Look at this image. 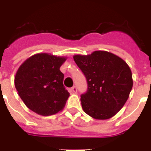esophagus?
<instances>
[{"mask_svg":"<svg viewBox=\"0 0 151 151\" xmlns=\"http://www.w3.org/2000/svg\"><path fill=\"white\" fill-rule=\"evenodd\" d=\"M70 91H71V92H73V93H76L77 92L76 87V86H73V87L70 89Z\"/></svg>","mask_w":151,"mask_h":151,"instance_id":"esophagus-1","label":"esophagus"}]
</instances>
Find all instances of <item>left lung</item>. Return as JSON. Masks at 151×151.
<instances>
[{
	"label": "left lung",
	"instance_id": "obj_1",
	"mask_svg": "<svg viewBox=\"0 0 151 151\" xmlns=\"http://www.w3.org/2000/svg\"><path fill=\"white\" fill-rule=\"evenodd\" d=\"M84 73L88 91L81 95L84 112L96 119H108L122 108L133 86L129 65L118 56L96 50L88 55L73 56Z\"/></svg>",
	"mask_w": 151,
	"mask_h": 151
}]
</instances>
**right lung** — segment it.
Wrapping results in <instances>:
<instances>
[{"instance_id":"add662e5","label":"right lung","mask_w":151,"mask_h":151,"mask_svg":"<svg viewBox=\"0 0 151 151\" xmlns=\"http://www.w3.org/2000/svg\"><path fill=\"white\" fill-rule=\"evenodd\" d=\"M66 60V57L40 53L21 64L14 83L29 109L45 116L63 109L69 93L63 86L64 75L60 68Z\"/></svg>"}]
</instances>
